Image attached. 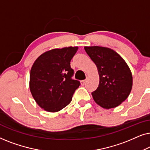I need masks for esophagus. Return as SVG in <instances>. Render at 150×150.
Listing matches in <instances>:
<instances>
[{
  "mask_svg": "<svg viewBox=\"0 0 150 150\" xmlns=\"http://www.w3.org/2000/svg\"><path fill=\"white\" fill-rule=\"evenodd\" d=\"M86 83V80H83V81H81V83L82 85H84Z\"/></svg>",
  "mask_w": 150,
  "mask_h": 150,
  "instance_id": "1",
  "label": "esophagus"
}]
</instances>
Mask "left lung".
<instances>
[{
    "label": "left lung",
    "instance_id": "obj_1",
    "mask_svg": "<svg viewBox=\"0 0 150 150\" xmlns=\"http://www.w3.org/2000/svg\"><path fill=\"white\" fill-rule=\"evenodd\" d=\"M85 50L98 67L100 83L93 98L102 108H112L126 100L132 87L130 69L118 53L101 46H85Z\"/></svg>",
    "mask_w": 150,
    "mask_h": 150
}]
</instances>
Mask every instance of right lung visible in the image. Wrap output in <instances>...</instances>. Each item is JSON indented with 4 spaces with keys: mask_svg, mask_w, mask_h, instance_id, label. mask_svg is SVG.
Segmentation results:
<instances>
[{
    "mask_svg": "<svg viewBox=\"0 0 150 150\" xmlns=\"http://www.w3.org/2000/svg\"><path fill=\"white\" fill-rule=\"evenodd\" d=\"M78 47L53 49L40 55L30 69V90L41 108L57 112L68 105L81 85L74 80L70 61Z\"/></svg>",
    "mask_w": 150,
    "mask_h": 150,
    "instance_id": "1",
    "label": "right lung"
}]
</instances>
